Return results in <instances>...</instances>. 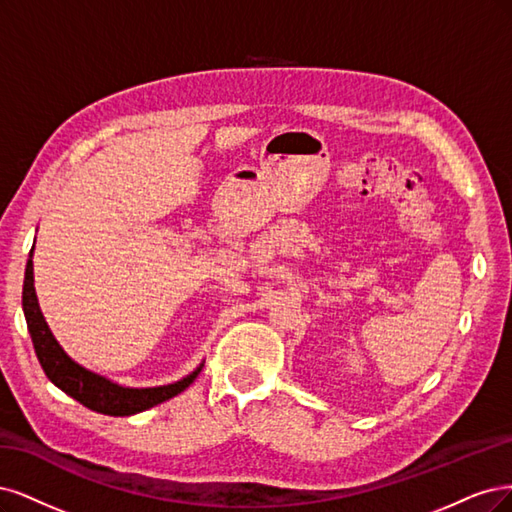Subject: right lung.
Returning <instances> with one entry per match:
<instances>
[{
  "label": "right lung",
  "mask_w": 512,
  "mask_h": 512,
  "mask_svg": "<svg viewBox=\"0 0 512 512\" xmlns=\"http://www.w3.org/2000/svg\"><path fill=\"white\" fill-rule=\"evenodd\" d=\"M31 253H34V249H31ZM23 312H25L27 329L31 334V342H34L38 361L44 374L48 376V381L57 385L61 391L68 393L70 398H74L82 406H87L95 412H102V415L129 417L146 408H153L161 402L174 398V395H178L180 391H185L202 370L200 366L172 385L134 389V387H121L100 374L78 366L76 361L61 349L53 332L48 329L44 321V315L38 304L36 287H34V261H31V255L27 259V268H25Z\"/></svg>",
  "instance_id": "right-lung-1"
}]
</instances>
